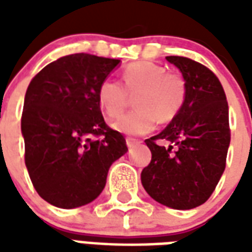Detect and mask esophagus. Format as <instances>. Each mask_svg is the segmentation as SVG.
I'll return each mask as SVG.
<instances>
[{
	"label": "esophagus",
	"instance_id": "obj_1",
	"mask_svg": "<svg viewBox=\"0 0 252 252\" xmlns=\"http://www.w3.org/2000/svg\"><path fill=\"white\" fill-rule=\"evenodd\" d=\"M139 143H140V140H137L135 137H126V146L129 148L133 147V146H136Z\"/></svg>",
	"mask_w": 252,
	"mask_h": 252
}]
</instances>
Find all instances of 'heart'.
<instances>
[{"instance_id":"heart-1","label":"heart","mask_w":252,"mask_h":252,"mask_svg":"<svg viewBox=\"0 0 252 252\" xmlns=\"http://www.w3.org/2000/svg\"><path fill=\"white\" fill-rule=\"evenodd\" d=\"M121 85L106 78L99 83L97 99L109 119L121 116L133 97L136 109L123 116L113 126L128 135H146L160 123H170L184 109L188 97L185 79L177 72L153 62L129 63L123 71Z\"/></svg>"}]
</instances>
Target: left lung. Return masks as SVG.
<instances>
[{
  "instance_id": "8db88e82",
  "label": "left lung",
  "mask_w": 252,
  "mask_h": 252,
  "mask_svg": "<svg viewBox=\"0 0 252 252\" xmlns=\"http://www.w3.org/2000/svg\"><path fill=\"white\" fill-rule=\"evenodd\" d=\"M188 88L184 109L146 144L153 154L142 184L159 204L193 209L204 204L221 178L231 142L228 102L215 72L185 57H166ZM162 140L170 143L164 148Z\"/></svg>"
}]
</instances>
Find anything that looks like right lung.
<instances>
[{"instance_id": "add662e5", "label": "right lung", "mask_w": 252, "mask_h": 252, "mask_svg": "<svg viewBox=\"0 0 252 252\" xmlns=\"http://www.w3.org/2000/svg\"><path fill=\"white\" fill-rule=\"evenodd\" d=\"M119 59L72 54L47 64L27 89L21 116L25 166L51 205L71 209L95 200L110 164L128 151L126 137L106 126L99 83Z\"/></svg>"}]
</instances>
